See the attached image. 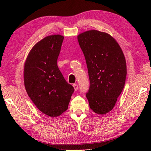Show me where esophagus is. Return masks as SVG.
Returning <instances> with one entry per match:
<instances>
[{"label":"esophagus","instance_id":"1","mask_svg":"<svg viewBox=\"0 0 151 151\" xmlns=\"http://www.w3.org/2000/svg\"><path fill=\"white\" fill-rule=\"evenodd\" d=\"M73 88H74L75 91H77L78 89V85L77 84H73Z\"/></svg>","mask_w":151,"mask_h":151}]
</instances>
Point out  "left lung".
I'll list each match as a JSON object with an SVG mask.
<instances>
[{"label": "left lung", "mask_w": 151, "mask_h": 151, "mask_svg": "<svg viewBox=\"0 0 151 151\" xmlns=\"http://www.w3.org/2000/svg\"><path fill=\"white\" fill-rule=\"evenodd\" d=\"M85 55L90 86L86 96L90 108L105 114L114 107L123 90L126 62L118 43L107 33L88 30L78 35Z\"/></svg>", "instance_id": "8db88e82"}]
</instances>
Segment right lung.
Instances as JSON below:
<instances>
[{
  "mask_svg": "<svg viewBox=\"0 0 151 151\" xmlns=\"http://www.w3.org/2000/svg\"><path fill=\"white\" fill-rule=\"evenodd\" d=\"M64 37L43 38L31 49L24 64V85L28 95L42 113L52 118L68 109L74 88L57 66Z\"/></svg>",
  "mask_w": 151,
  "mask_h": 151,
  "instance_id": "obj_1",
  "label": "right lung"
}]
</instances>
